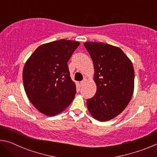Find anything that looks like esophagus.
Returning a JSON list of instances; mask_svg holds the SVG:
<instances>
[{
  "mask_svg": "<svg viewBox=\"0 0 157 157\" xmlns=\"http://www.w3.org/2000/svg\"><path fill=\"white\" fill-rule=\"evenodd\" d=\"M86 81H87L86 78H84V79H83V80L81 81V82H80V85H81V86H84V85L85 84H86Z\"/></svg>",
  "mask_w": 157,
  "mask_h": 157,
  "instance_id": "34e87169",
  "label": "esophagus"
}]
</instances>
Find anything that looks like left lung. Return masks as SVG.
Returning a JSON list of instances; mask_svg holds the SVG:
<instances>
[{
	"mask_svg": "<svg viewBox=\"0 0 157 157\" xmlns=\"http://www.w3.org/2000/svg\"><path fill=\"white\" fill-rule=\"evenodd\" d=\"M94 62L97 91L86 100L88 110L99 121L120 114L131 100L134 86L132 63L118 47L102 42L84 44Z\"/></svg>",
	"mask_w": 157,
	"mask_h": 157,
	"instance_id": "1",
	"label": "left lung"
}]
</instances>
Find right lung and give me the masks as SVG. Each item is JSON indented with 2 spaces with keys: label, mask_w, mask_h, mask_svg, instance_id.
Masks as SVG:
<instances>
[{
  "label": "right lung",
  "mask_w": 157,
  "mask_h": 157,
  "mask_svg": "<svg viewBox=\"0 0 157 157\" xmlns=\"http://www.w3.org/2000/svg\"><path fill=\"white\" fill-rule=\"evenodd\" d=\"M78 41L60 39L41 45L26 62L23 71L29 100L45 115L63 111L73 100L76 86L70 76L68 62Z\"/></svg>",
  "instance_id": "right-lung-1"
}]
</instances>
